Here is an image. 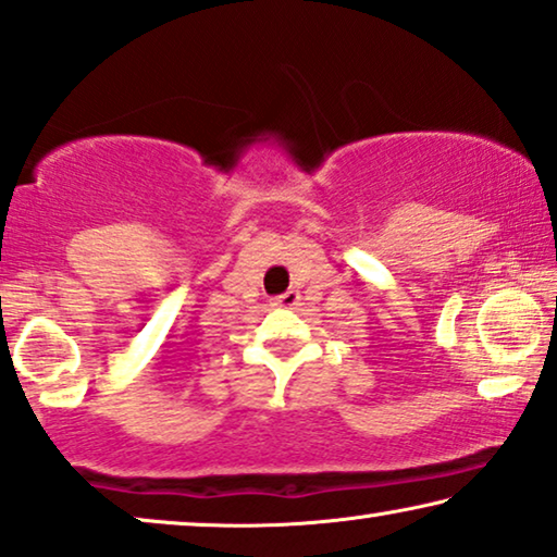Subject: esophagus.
Wrapping results in <instances>:
<instances>
[{
  "label": "esophagus",
  "instance_id": "1",
  "mask_svg": "<svg viewBox=\"0 0 557 557\" xmlns=\"http://www.w3.org/2000/svg\"><path fill=\"white\" fill-rule=\"evenodd\" d=\"M297 300H300V293H297V289H287V293L277 295L272 305H275V308H295Z\"/></svg>",
  "mask_w": 557,
  "mask_h": 557
}]
</instances>
